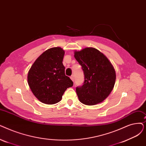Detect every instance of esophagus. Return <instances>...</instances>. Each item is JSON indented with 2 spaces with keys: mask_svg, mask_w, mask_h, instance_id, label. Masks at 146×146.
<instances>
[{
  "mask_svg": "<svg viewBox=\"0 0 146 146\" xmlns=\"http://www.w3.org/2000/svg\"><path fill=\"white\" fill-rule=\"evenodd\" d=\"M70 79L73 80V81H74V76H70Z\"/></svg>",
  "mask_w": 146,
  "mask_h": 146,
  "instance_id": "esophagus-1",
  "label": "esophagus"
}]
</instances>
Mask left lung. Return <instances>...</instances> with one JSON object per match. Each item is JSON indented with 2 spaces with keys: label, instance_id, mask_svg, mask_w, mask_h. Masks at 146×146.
Returning <instances> with one entry per match:
<instances>
[{
  "label": "left lung",
  "instance_id": "1",
  "mask_svg": "<svg viewBox=\"0 0 146 146\" xmlns=\"http://www.w3.org/2000/svg\"><path fill=\"white\" fill-rule=\"evenodd\" d=\"M74 57L84 74L83 85L76 88L79 101L90 106L101 103L109 96L115 84L116 73L111 62L93 48L75 51Z\"/></svg>",
  "mask_w": 146,
  "mask_h": 146
}]
</instances>
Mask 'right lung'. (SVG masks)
<instances>
[{"mask_svg":"<svg viewBox=\"0 0 146 146\" xmlns=\"http://www.w3.org/2000/svg\"><path fill=\"white\" fill-rule=\"evenodd\" d=\"M64 55L62 48H50L36 59L29 72V85L35 96L43 103H58L67 89L73 85L65 74Z\"/></svg>","mask_w":146,"mask_h":146,"instance_id":"add662e5","label":"right lung"}]
</instances>
